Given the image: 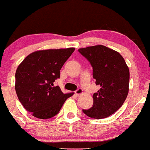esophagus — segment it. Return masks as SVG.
<instances>
[{
    "label": "esophagus",
    "instance_id": "esophagus-1",
    "mask_svg": "<svg viewBox=\"0 0 150 150\" xmlns=\"http://www.w3.org/2000/svg\"><path fill=\"white\" fill-rule=\"evenodd\" d=\"M75 94H76V95L79 96V95L82 94V93H83V90L81 89V88H79L78 89H77L76 91H75Z\"/></svg>",
    "mask_w": 150,
    "mask_h": 150
}]
</instances>
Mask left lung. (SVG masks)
Segmentation results:
<instances>
[{"mask_svg": "<svg viewBox=\"0 0 150 150\" xmlns=\"http://www.w3.org/2000/svg\"><path fill=\"white\" fill-rule=\"evenodd\" d=\"M78 51L90 62L96 84L100 87L93 93L92 107L83 112L91 118H106L120 109L127 98L129 67L119 52L104 45L80 48Z\"/></svg>", "mask_w": 150, "mask_h": 150, "instance_id": "left-lung-1", "label": "left lung"}]
</instances>
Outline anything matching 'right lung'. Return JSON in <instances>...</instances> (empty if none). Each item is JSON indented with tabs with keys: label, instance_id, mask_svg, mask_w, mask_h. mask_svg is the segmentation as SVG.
I'll list each match as a JSON object with an SVG mask.
<instances>
[{
	"label": "right lung",
	"instance_id": "1",
	"mask_svg": "<svg viewBox=\"0 0 150 150\" xmlns=\"http://www.w3.org/2000/svg\"><path fill=\"white\" fill-rule=\"evenodd\" d=\"M75 48L33 52L23 59L15 73V90L23 108L33 117L50 119L60 111L74 93H64L54 82Z\"/></svg>",
	"mask_w": 150,
	"mask_h": 150
}]
</instances>
